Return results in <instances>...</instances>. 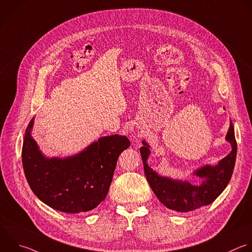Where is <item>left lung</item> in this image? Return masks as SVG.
Here are the masks:
<instances>
[{"mask_svg":"<svg viewBox=\"0 0 252 252\" xmlns=\"http://www.w3.org/2000/svg\"><path fill=\"white\" fill-rule=\"evenodd\" d=\"M225 139L231 144V151L218 165H206L195 172V175L204 178L202 184L198 186H194L188 181L183 182L159 176L147 164L150 154L149 145L145 141L142 142L140 153L146 179L158 200L166 208L187 213L210 205L220 195L231 178L235 164L236 140L231 122Z\"/></svg>","mask_w":252,"mask_h":252,"instance_id":"1","label":"left lung"}]
</instances>
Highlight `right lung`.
<instances>
[{
  "mask_svg": "<svg viewBox=\"0 0 252 252\" xmlns=\"http://www.w3.org/2000/svg\"><path fill=\"white\" fill-rule=\"evenodd\" d=\"M33 119L23 143L22 160L28 183L47 206L64 213L95 209L105 200L120 154L130 145L126 136H104L75 156L46 158L32 137Z\"/></svg>",
  "mask_w": 252,
  "mask_h": 252,
  "instance_id": "right-lung-1",
  "label": "right lung"
}]
</instances>
